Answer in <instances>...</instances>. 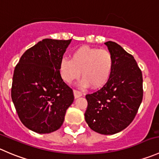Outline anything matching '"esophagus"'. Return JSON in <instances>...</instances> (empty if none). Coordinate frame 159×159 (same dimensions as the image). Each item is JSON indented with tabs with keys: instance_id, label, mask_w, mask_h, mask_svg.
<instances>
[{
	"instance_id": "1",
	"label": "esophagus",
	"mask_w": 159,
	"mask_h": 159,
	"mask_svg": "<svg viewBox=\"0 0 159 159\" xmlns=\"http://www.w3.org/2000/svg\"><path fill=\"white\" fill-rule=\"evenodd\" d=\"M73 93H74L75 98H78V97H81V96L83 95V93H82L80 91L76 90V89H73Z\"/></svg>"
}]
</instances>
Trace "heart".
Masks as SVG:
<instances>
[{
	"label": "heart",
	"mask_w": 159,
	"mask_h": 159,
	"mask_svg": "<svg viewBox=\"0 0 159 159\" xmlns=\"http://www.w3.org/2000/svg\"><path fill=\"white\" fill-rule=\"evenodd\" d=\"M114 58L106 49L83 45L72 52L70 59L63 57L59 62L61 77L70 83L81 76L82 86L93 85L94 88L104 86L114 69Z\"/></svg>",
	"instance_id": "obj_1"
}]
</instances>
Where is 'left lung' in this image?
I'll return each mask as SVG.
<instances>
[{
    "label": "left lung",
    "instance_id": "8db88e82",
    "mask_svg": "<svg viewBox=\"0 0 159 159\" xmlns=\"http://www.w3.org/2000/svg\"><path fill=\"white\" fill-rule=\"evenodd\" d=\"M114 58L107 83L86 94L85 120L93 131L114 134L125 129L134 119L143 98L142 73L132 55L116 42H105Z\"/></svg>",
    "mask_w": 159,
    "mask_h": 159
}]
</instances>
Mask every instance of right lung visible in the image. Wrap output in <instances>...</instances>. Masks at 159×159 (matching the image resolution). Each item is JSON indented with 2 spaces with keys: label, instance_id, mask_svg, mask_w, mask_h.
<instances>
[{
  "label": "right lung",
  "instance_id": "obj_1",
  "mask_svg": "<svg viewBox=\"0 0 159 159\" xmlns=\"http://www.w3.org/2000/svg\"><path fill=\"white\" fill-rule=\"evenodd\" d=\"M71 40L43 39L25 52L15 68L12 101L23 125L36 133L59 129L74 100L59 69Z\"/></svg>",
  "mask_w": 159,
  "mask_h": 159
}]
</instances>
